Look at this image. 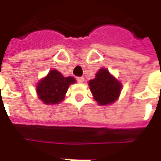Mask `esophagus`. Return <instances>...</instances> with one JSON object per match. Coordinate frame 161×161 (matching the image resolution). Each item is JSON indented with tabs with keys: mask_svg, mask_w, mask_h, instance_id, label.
I'll return each mask as SVG.
<instances>
[{
	"mask_svg": "<svg viewBox=\"0 0 161 161\" xmlns=\"http://www.w3.org/2000/svg\"><path fill=\"white\" fill-rule=\"evenodd\" d=\"M77 80L80 82V83H82L84 81V77H78Z\"/></svg>",
	"mask_w": 161,
	"mask_h": 161,
	"instance_id": "34e87169",
	"label": "esophagus"
}]
</instances>
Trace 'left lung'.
Returning a JSON list of instances; mask_svg holds the SVG:
<instances>
[{
  "instance_id": "obj_1",
  "label": "left lung",
  "mask_w": 161,
  "mask_h": 161,
  "mask_svg": "<svg viewBox=\"0 0 161 161\" xmlns=\"http://www.w3.org/2000/svg\"><path fill=\"white\" fill-rule=\"evenodd\" d=\"M90 89L94 98L99 105L114 102L119 96L122 85L107 69H100L96 78L90 80Z\"/></svg>"
}]
</instances>
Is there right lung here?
I'll list each match as a JSON object with an SVG mask.
<instances>
[{
	"label": "right lung",
	"mask_w": 161,
	"mask_h": 161,
	"mask_svg": "<svg viewBox=\"0 0 161 161\" xmlns=\"http://www.w3.org/2000/svg\"><path fill=\"white\" fill-rule=\"evenodd\" d=\"M74 82V78H65L57 70H52L37 84L36 92L45 104H57L64 98L69 86Z\"/></svg>",
	"instance_id": "add662e5"
}]
</instances>
